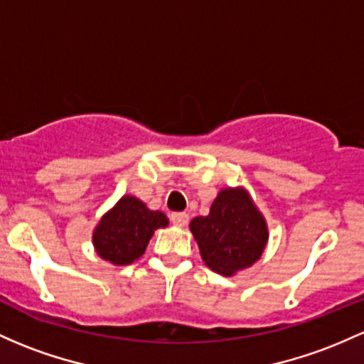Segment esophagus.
<instances>
[{"label":"esophagus","mask_w":364,"mask_h":364,"mask_svg":"<svg viewBox=\"0 0 364 364\" xmlns=\"http://www.w3.org/2000/svg\"><path fill=\"white\" fill-rule=\"evenodd\" d=\"M171 221L176 226H185L188 223V214L186 213H173L171 214Z\"/></svg>","instance_id":"34e87169"}]
</instances>
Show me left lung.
<instances>
[{"label": "left lung", "mask_w": 364, "mask_h": 364, "mask_svg": "<svg viewBox=\"0 0 364 364\" xmlns=\"http://www.w3.org/2000/svg\"><path fill=\"white\" fill-rule=\"evenodd\" d=\"M190 230L203 262L225 277L252 266L267 242L264 218L242 188L219 191L209 215L191 219Z\"/></svg>", "instance_id": "left-lung-1"}]
</instances>
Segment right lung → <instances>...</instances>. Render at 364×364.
<instances>
[{
  "instance_id": "right-lung-1",
  "label": "right lung",
  "mask_w": 364,
  "mask_h": 364,
  "mask_svg": "<svg viewBox=\"0 0 364 364\" xmlns=\"http://www.w3.org/2000/svg\"><path fill=\"white\" fill-rule=\"evenodd\" d=\"M167 223L166 214L146 209L134 197H122L95 230V249L112 264H131L145 252L154 231L166 228Z\"/></svg>"
}]
</instances>
